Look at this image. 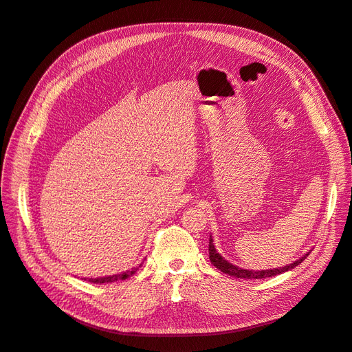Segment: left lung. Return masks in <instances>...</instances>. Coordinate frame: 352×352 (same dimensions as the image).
Here are the masks:
<instances>
[{
    "instance_id": "left-lung-1",
    "label": "left lung",
    "mask_w": 352,
    "mask_h": 352,
    "mask_svg": "<svg viewBox=\"0 0 352 352\" xmlns=\"http://www.w3.org/2000/svg\"><path fill=\"white\" fill-rule=\"evenodd\" d=\"M208 254H210V261L211 264L216 265V269H219L220 272L226 273L229 276H233V278H239V279H264V278H272V276H278L282 274L287 270H292L294 267H296L298 264H301L307 255L310 254L308 251L307 254H304L301 258H298L296 261L285 265V267H278V269H267V270H250V269H242L238 267V265L229 263L226 258H223L221 255L216 251L214 247V241H212V236L210 235V243H208Z\"/></svg>"
}]
</instances>
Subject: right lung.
Returning <instances> with one entry per match:
<instances>
[{
    "mask_svg": "<svg viewBox=\"0 0 352 352\" xmlns=\"http://www.w3.org/2000/svg\"><path fill=\"white\" fill-rule=\"evenodd\" d=\"M142 265V263L140 264V265H136V267H133V269H131V270H126V272H123V273H119V274H113V276H105V278H89L88 280L91 282V283H109V282H116V280H124V279H127V278H131V276L133 274V273H136L138 270H140V267Z\"/></svg>",
    "mask_w": 352,
    "mask_h": 352,
    "instance_id": "1",
    "label": "right lung"
}]
</instances>
